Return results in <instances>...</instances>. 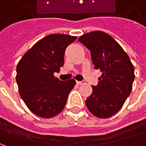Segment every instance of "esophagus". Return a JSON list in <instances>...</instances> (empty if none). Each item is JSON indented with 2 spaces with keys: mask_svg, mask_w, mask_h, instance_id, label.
I'll use <instances>...</instances> for the list:
<instances>
[{
  "mask_svg": "<svg viewBox=\"0 0 146 146\" xmlns=\"http://www.w3.org/2000/svg\"><path fill=\"white\" fill-rule=\"evenodd\" d=\"M76 84L79 85H83V84H85V81H76Z\"/></svg>",
  "mask_w": 146,
  "mask_h": 146,
  "instance_id": "obj_1",
  "label": "esophagus"
}]
</instances>
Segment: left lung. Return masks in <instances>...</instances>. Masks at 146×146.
Masks as SVG:
<instances>
[{
    "instance_id": "8db88e82",
    "label": "left lung",
    "mask_w": 146,
    "mask_h": 146,
    "mask_svg": "<svg viewBox=\"0 0 146 146\" xmlns=\"http://www.w3.org/2000/svg\"><path fill=\"white\" fill-rule=\"evenodd\" d=\"M91 52L94 68L102 74L85 103L98 118H109L122 108L132 91L134 66L124 50L110 35L93 31L78 40Z\"/></svg>"
}]
</instances>
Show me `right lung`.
Listing matches in <instances>:
<instances>
[{"instance_id":"add662e5","label":"right lung","mask_w":146,"mask_h":146,"mask_svg":"<svg viewBox=\"0 0 146 146\" xmlns=\"http://www.w3.org/2000/svg\"><path fill=\"white\" fill-rule=\"evenodd\" d=\"M76 38L48 35L36 43L18 63L16 81L20 96L39 117L48 119L62 112L76 84L73 79L61 81L53 74L63 66L65 50Z\"/></svg>"}]
</instances>
